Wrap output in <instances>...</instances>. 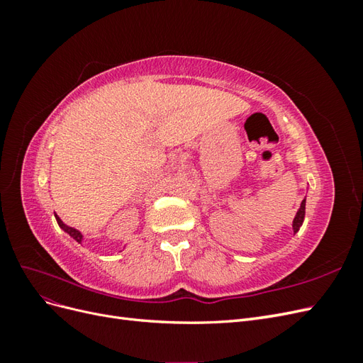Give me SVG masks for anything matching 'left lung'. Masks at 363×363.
<instances>
[{
    "mask_svg": "<svg viewBox=\"0 0 363 363\" xmlns=\"http://www.w3.org/2000/svg\"><path fill=\"white\" fill-rule=\"evenodd\" d=\"M304 213H306V199L301 201V206L298 208V212H296L295 218H294V223H292V228H294V235L298 232L300 227L303 225L304 221Z\"/></svg>",
    "mask_w": 363,
    "mask_h": 363,
    "instance_id": "obj_1",
    "label": "left lung"
}]
</instances>
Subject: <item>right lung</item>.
I'll use <instances>...</instances> for the list:
<instances>
[{
  "instance_id": "add662e5",
  "label": "right lung",
  "mask_w": 363,
  "mask_h": 363,
  "mask_svg": "<svg viewBox=\"0 0 363 363\" xmlns=\"http://www.w3.org/2000/svg\"><path fill=\"white\" fill-rule=\"evenodd\" d=\"M54 216H56V219H57V224H59V227H60L62 230H65V232H67L71 238H74V239L77 240V242H82L83 236H82V233L79 232V230H75V228H72V227H68L67 224H65V223L62 221V219H60L56 213H54Z\"/></svg>"
}]
</instances>
